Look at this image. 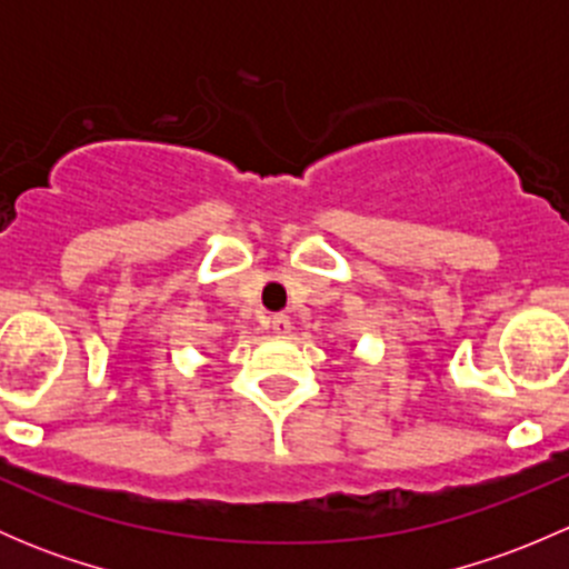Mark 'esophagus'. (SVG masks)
Segmentation results:
<instances>
[{"label":"esophagus","instance_id":"obj_1","mask_svg":"<svg viewBox=\"0 0 569 569\" xmlns=\"http://www.w3.org/2000/svg\"><path fill=\"white\" fill-rule=\"evenodd\" d=\"M269 325H272V332H278V336H286L291 330V319L286 313H274Z\"/></svg>","mask_w":569,"mask_h":569}]
</instances>
